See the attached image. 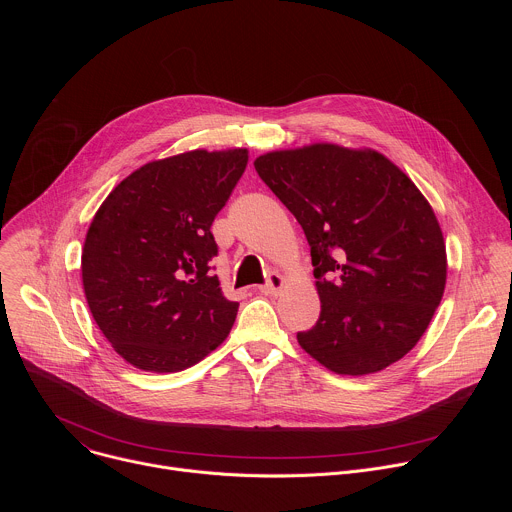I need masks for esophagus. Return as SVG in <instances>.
Returning a JSON list of instances; mask_svg holds the SVG:
<instances>
[{
    "instance_id": "esophagus-1",
    "label": "esophagus",
    "mask_w": 512,
    "mask_h": 512,
    "mask_svg": "<svg viewBox=\"0 0 512 512\" xmlns=\"http://www.w3.org/2000/svg\"><path fill=\"white\" fill-rule=\"evenodd\" d=\"M283 285H285V279H283V275H279V273H269L267 275V283L265 285H261L259 287V291L261 294H265V296H277L279 291L283 289Z\"/></svg>"
}]
</instances>
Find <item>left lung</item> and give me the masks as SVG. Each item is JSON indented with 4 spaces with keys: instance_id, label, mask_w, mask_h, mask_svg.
<instances>
[{
    "instance_id": "1",
    "label": "left lung",
    "mask_w": 512,
    "mask_h": 512,
    "mask_svg": "<svg viewBox=\"0 0 512 512\" xmlns=\"http://www.w3.org/2000/svg\"><path fill=\"white\" fill-rule=\"evenodd\" d=\"M253 164L310 243L322 312L298 334L300 346L350 377L403 358L427 330L448 277L442 227L421 190L371 148L322 141Z\"/></svg>"
}]
</instances>
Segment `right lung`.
Returning a JSON list of instances; mask_svg holds the SVG:
<instances>
[{"label":"right lung","instance_id":"add662e5","mask_svg":"<svg viewBox=\"0 0 512 512\" xmlns=\"http://www.w3.org/2000/svg\"><path fill=\"white\" fill-rule=\"evenodd\" d=\"M249 162L245 148L143 164L103 200L85 237L89 310L131 367L178 373L229 336L239 304L210 273V233Z\"/></svg>","mask_w":512,"mask_h":512}]
</instances>
